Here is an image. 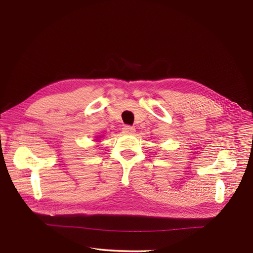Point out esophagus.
I'll list each match as a JSON object with an SVG mask.
<instances>
[{
  "label": "esophagus",
  "instance_id": "1",
  "mask_svg": "<svg viewBox=\"0 0 253 253\" xmlns=\"http://www.w3.org/2000/svg\"><path fill=\"white\" fill-rule=\"evenodd\" d=\"M122 132L126 135H133L136 132V128L131 126H124V128H122Z\"/></svg>",
  "mask_w": 253,
  "mask_h": 253
}]
</instances>
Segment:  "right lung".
<instances>
[{"instance_id": "obj_1", "label": "right lung", "mask_w": 253, "mask_h": 253, "mask_svg": "<svg viewBox=\"0 0 253 253\" xmlns=\"http://www.w3.org/2000/svg\"><path fill=\"white\" fill-rule=\"evenodd\" d=\"M97 138H98V137H97ZM97 141H99V140H97Z\"/></svg>"}]
</instances>
